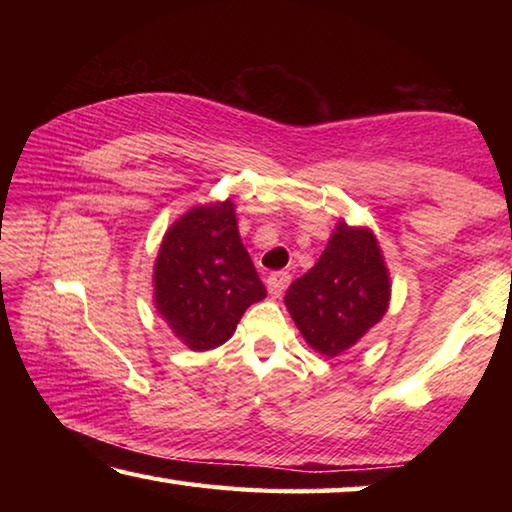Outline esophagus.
I'll return each mask as SVG.
<instances>
[{"mask_svg":"<svg viewBox=\"0 0 512 512\" xmlns=\"http://www.w3.org/2000/svg\"><path fill=\"white\" fill-rule=\"evenodd\" d=\"M289 282H291V275L289 273L277 271V273H271V275L266 277V289H268V293H271L273 298H280L282 293H284V289L289 287Z\"/></svg>","mask_w":512,"mask_h":512,"instance_id":"1","label":"esophagus"}]
</instances>
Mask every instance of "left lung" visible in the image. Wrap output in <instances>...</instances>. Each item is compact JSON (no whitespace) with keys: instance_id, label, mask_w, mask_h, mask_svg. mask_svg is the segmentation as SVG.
<instances>
[{"instance_id":"8db88e82","label":"left lung","mask_w":512,"mask_h":512,"mask_svg":"<svg viewBox=\"0 0 512 512\" xmlns=\"http://www.w3.org/2000/svg\"><path fill=\"white\" fill-rule=\"evenodd\" d=\"M302 339L323 357H339L375 327L391 305V273L375 232L343 219L323 255L284 296Z\"/></svg>"}]
</instances>
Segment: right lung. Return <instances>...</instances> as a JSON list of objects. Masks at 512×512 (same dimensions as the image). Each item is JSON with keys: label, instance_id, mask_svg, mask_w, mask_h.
Wrapping results in <instances>:
<instances>
[{"label": "right lung", "instance_id": "add662e5", "mask_svg": "<svg viewBox=\"0 0 512 512\" xmlns=\"http://www.w3.org/2000/svg\"><path fill=\"white\" fill-rule=\"evenodd\" d=\"M264 298L230 198L192 207L164 232L153 264V305L189 350L219 348L244 311Z\"/></svg>", "mask_w": 512, "mask_h": 512}]
</instances>
